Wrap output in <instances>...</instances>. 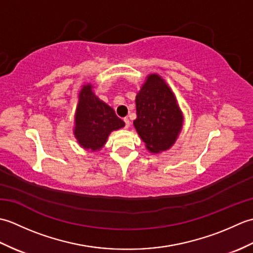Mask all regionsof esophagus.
<instances>
[{
  "label": "esophagus",
  "instance_id": "1",
  "mask_svg": "<svg viewBox=\"0 0 253 253\" xmlns=\"http://www.w3.org/2000/svg\"><path fill=\"white\" fill-rule=\"evenodd\" d=\"M124 122H125V128H129V126H130V122H129V120H128V117H125V118H124Z\"/></svg>",
  "mask_w": 253,
  "mask_h": 253
}]
</instances>
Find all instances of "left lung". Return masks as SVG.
<instances>
[{
	"label": "left lung",
	"mask_w": 253,
	"mask_h": 253,
	"mask_svg": "<svg viewBox=\"0 0 253 253\" xmlns=\"http://www.w3.org/2000/svg\"><path fill=\"white\" fill-rule=\"evenodd\" d=\"M133 126L151 153L173 147L184 124V114L169 85L158 74H150L136 95Z\"/></svg>",
	"instance_id": "obj_1"
}]
</instances>
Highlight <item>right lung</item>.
Returning <instances> with one entry per match:
<instances>
[{"label":"right lung","instance_id":"obj_1","mask_svg":"<svg viewBox=\"0 0 253 253\" xmlns=\"http://www.w3.org/2000/svg\"><path fill=\"white\" fill-rule=\"evenodd\" d=\"M93 85L87 83L78 93V104L74 121V135L79 146L89 151H100L110 133L125 126L114 110L93 92Z\"/></svg>","mask_w":253,"mask_h":253}]
</instances>
